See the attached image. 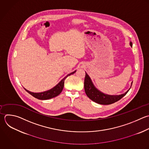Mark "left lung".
Instances as JSON below:
<instances>
[{
    "label": "left lung",
    "instance_id": "obj_1",
    "mask_svg": "<svg viewBox=\"0 0 149 149\" xmlns=\"http://www.w3.org/2000/svg\"><path fill=\"white\" fill-rule=\"evenodd\" d=\"M130 45L132 47V43L131 42H130ZM84 84L85 93L87 97L95 102L102 105H109L119 101L123 97H124L130 90L129 88L126 92L120 95H112L105 94L95 88L90 77L87 73H86V72ZM131 84H132V83Z\"/></svg>",
    "mask_w": 149,
    "mask_h": 149
}]
</instances>
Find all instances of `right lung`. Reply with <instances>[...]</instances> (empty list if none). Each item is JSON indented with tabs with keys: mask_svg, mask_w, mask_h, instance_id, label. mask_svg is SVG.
I'll return each mask as SVG.
<instances>
[{
	"mask_svg": "<svg viewBox=\"0 0 149 149\" xmlns=\"http://www.w3.org/2000/svg\"><path fill=\"white\" fill-rule=\"evenodd\" d=\"M76 72V70L68 74L57 85H56L54 87H53L52 88H51L48 91H45L41 92V93H33V92H31V91L26 90L25 88H24V89L26 90V91L27 92H28L29 94H30L32 96H33L34 97H35L37 99L48 100V99L52 98L54 97L58 96L62 92V91L63 88V87H64V83H65V80L66 79V78L67 77H68L69 76L73 74Z\"/></svg>",
	"mask_w": 149,
	"mask_h": 149,
	"instance_id": "right-lung-1",
	"label": "right lung"
}]
</instances>
